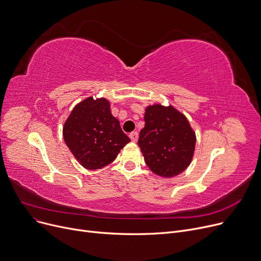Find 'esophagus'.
Segmentation results:
<instances>
[{
  "label": "esophagus",
  "instance_id": "obj_1",
  "mask_svg": "<svg viewBox=\"0 0 261 261\" xmlns=\"http://www.w3.org/2000/svg\"><path fill=\"white\" fill-rule=\"evenodd\" d=\"M130 139H131V141L132 142H138V140H139V133L138 132H132V133H130Z\"/></svg>",
  "mask_w": 261,
  "mask_h": 261
}]
</instances>
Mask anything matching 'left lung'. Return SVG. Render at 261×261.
<instances>
[{"instance_id":"1","label":"left lung","mask_w":261,"mask_h":261,"mask_svg":"<svg viewBox=\"0 0 261 261\" xmlns=\"http://www.w3.org/2000/svg\"><path fill=\"white\" fill-rule=\"evenodd\" d=\"M139 146L149 169L162 177L182 173L193 161L197 136L187 117L173 106L146 107Z\"/></svg>"}]
</instances>
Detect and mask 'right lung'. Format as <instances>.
<instances>
[{
  "instance_id": "right-lung-1",
  "label": "right lung",
  "mask_w": 261,
  "mask_h": 261,
  "mask_svg": "<svg viewBox=\"0 0 261 261\" xmlns=\"http://www.w3.org/2000/svg\"><path fill=\"white\" fill-rule=\"evenodd\" d=\"M110 108L107 98L90 96L73 108L64 122V142L86 169L109 165L130 142Z\"/></svg>"
}]
</instances>
